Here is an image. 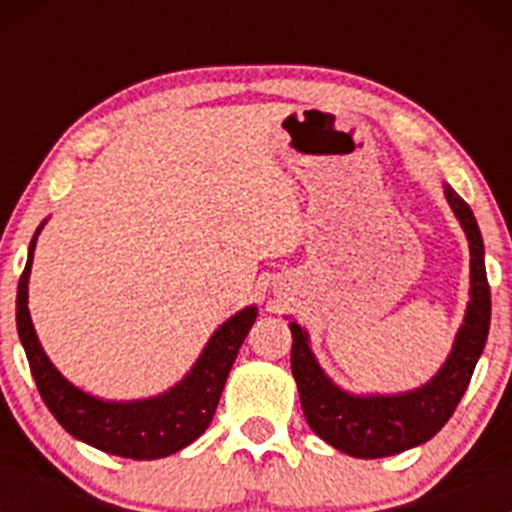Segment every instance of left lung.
I'll list each match as a JSON object with an SVG mask.
<instances>
[{"label": "left lung", "instance_id": "obj_1", "mask_svg": "<svg viewBox=\"0 0 512 512\" xmlns=\"http://www.w3.org/2000/svg\"><path fill=\"white\" fill-rule=\"evenodd\" d=\"M448 205L461 223L471 250V289L463 324L441 369L418 389L401 394H352L329 379L309 347L307 329H292V376L309 428L337 451L354 458H384L431 441L456 411L471 384L490 329V287L485 247L476 215L466 200L443 185Z\"/></svg>", "mask_w": 512, "mask_h": 512}]
</instances>
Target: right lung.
<instances>
[{
	"mask_svg": "<svg viewBox=\"0 0 512 512\" xmlns=\"http://www.w3.org/2000/svg\"><path fill=\"white\" fill-rule=\"evenodd\" d=\"M46 220L36 227L29 242L27 267L17 287V332L27 352L29 369L46 409L79 441L103 453L133 461H153L190 446L213 421L220 394L225 389L235 356L257 319V307L240 309L220 324L208 339L188 374L158 396L136 401H106L71 384L46 356L29 314V275L36 237Z\"/></svg>",
	"mask_w": 512,
	"mask_h": 512,
	"instance_id": "1",
	"label": "right lung"
}]
</instances>
